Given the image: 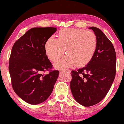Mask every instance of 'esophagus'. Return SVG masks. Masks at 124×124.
Wrapping results in <instances>:
<instances>
[{"label":"esophagus","mask_w":124,"mask_h":124,"mask_svg":"<svg viewBox=\"0 0 124 124\" xmlns=\"http://www.w3.org/2000/svg\"><path fill=\"white\" fill-rule=\"evenodd\" d=\"M64 71H66V72H71V70H70L65 69Z\"/></svg>","instance_id":"esophagus-1"}]
</instances>
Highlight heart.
I'll return each instance as SVG.
<instances>
[{
	"instance_id": "obj_1",
	"label": "heart",
	"mask_w": 124,
	"mask_h": 124,
	"mask_svg": "<svg viewBox=\"0 0 124 124\" xmlns=\"http://www.w3.org/2000/svg\"><path fill=\"white\" fill-rule=\"evenodd\" d=\"M97 46V38L93 31L78 29L61 30L58 39L51 36L45 44V52L52 62H56L65 49L67 55L54 64L56 69L86 65L93 58Z\"/></svg>"
}]
</instances>
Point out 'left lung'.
Here are the masks:
<instances>
[{
    "label": "left lung",
    "instance_id": "1",
    "mask_svg": "<svg viewBox=\"0 0 124 124\" xmlns=\"http://www.w3.org/2000/svg\"><path fill=\"white\" fill-rule=\"evenodd\" d=\"M97 38V46L90 61L85 67L72 71L70 88L73 97L85 107L96 104L108 92L116 71V55L112 43L103 32L89 27Z\"/></svg>",
    "mask_w": 124,
    "mask_h": 124
}]
</instances>
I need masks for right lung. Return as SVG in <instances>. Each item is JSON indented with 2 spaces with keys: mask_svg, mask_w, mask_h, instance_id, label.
I'll use <instances>...</instances> for the list:
<instances>
[{
  "mask_svg": "<svg viewBox=\"0 0 124 124\" xmlns=\"http://www.w3.org/2000/svg\"><path fill=\"white\" fill-rule=\"evenodd\" d=\"M55 27H34L16 41L9 60V71L14 91L31 104L44 102L51 94L59 71L50 70L52 64L45 52L47 40Z\"/></svg>",
  "mask_w": 124,
  "mask_h": 124,
  "instance_id": "right-lung-1",
  "label": "right lung"
}]
</instances>
